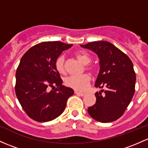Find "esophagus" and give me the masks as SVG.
<instances>
[{
  "mask_svg": "<svg viewBox=\"0 0 148 148\" xmlns=\"http://www.w3.org/2000/svg\"><path fill=\"white\" fill-rule=\"evenodd\" d=\"M74 93H75V94H77V95H78V96H84L85 95H86V94H84V93L79 92V91H76Z\"/></svg>",
  "mask_w": 148,
  "mask_h": 148,
  "instance_id": "34e87169",
  "label": "esophagus"
}]
</instances>
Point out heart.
Segmentation results:
<instances>
[{
  "instance_id": "1",
  "label": "heart",
  "mask_w": 148,
  "mask_h": 148,
  "mask_svg": "<svg viewBox=\"0 0 148 148\" xmlns=\"http://www.w3.org/2000/svg\"><path fill=\"white\" fill-rule=\"evenodd\" d=\"M76 57L81 63L84 65H86V69L91 72H94L96 71V67L94 65L88 64L91 62V57L89 54L83 51H79L76 53ZM64 56L61 54L56 59L54 65L55 68L60 73H64L65 71V64H64ZM91 82V78L88 74L79 76H71L68 77L65 80V84L69 88H73L76 91H84L88 88Z\"/></svg>"
}]
</instances>
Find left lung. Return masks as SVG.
<instances>
[{
	"mask_svg": "<svg viewBox=\"0 0 148 148\" xmlns=\"http://www.w3.org/2000/svg\"><path fill=\"white\" fill-rule=\"evenodd\" d=\"M81 47L98 55L100 70L95 86L107 88L95 94L96 103L88 107V113L101 123L116 121L122 116L134 95L136 77L133 63L126 54L107 41L93 42Z\"/></svg>",
	"mask_w": 148,
	"mask_h": 148,
	"instance_id": "obj_1",
	"label": "left lung"
}]
</instances>
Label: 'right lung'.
Instances as JSON below:
<instances>
[{"mask_svg": "<svg viewBox=\"0 0 148 148\" xmlns=\"http://www.w3.org/2000/svg\"><path fill=\"white\" fill-rule=\"evenodd\" d=\"M71 46L58 41L44 42L32 47L22 57L15 74V94L22 108L34 121L55 119L74 94L72 88L62 85L54 65L57 57ZM49 87L56 88L49 91Z\"/></svg>", "mask_w": 148, "mask_h": 148, "instance_id": "obj_1", "label": "right lung"}]
</instances>
